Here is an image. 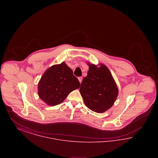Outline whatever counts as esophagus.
<instances>
[{
	"mask_svg": "<svg viewBox=\"0 0 158 158\" xmlns=\"http://www.w3.org/2000/svg\"><path fill=\"white\" fill-rule=\"evenodd\" d=\"M82 77H78V79H79V81L80 83L82 82Z\"/></svg>",
	"mask_w": 158,
	"mask_h": 158,
	"instance_id": "34e87169",
	"label": "esophagus"
}]
</instances>
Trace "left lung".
Here are the masks:
<instances>
[{"mask_svg": "<svg viewBox=\"0 0 158 158\" xmlns=\"http://www.w3.org/2000/svg\"><path fill=\"white\" fill-rule=\"evenodd\" d=\"M87 76L83 79L80 93L85 105L90 110L104 113L115 102L118 90L113 76L103 64L100 67L88 63Z\"/></svg>", "mask_w": 158, "mask_h": 158, "instance_id": "left-lung-1", "label": "left lung"}]
</instances>
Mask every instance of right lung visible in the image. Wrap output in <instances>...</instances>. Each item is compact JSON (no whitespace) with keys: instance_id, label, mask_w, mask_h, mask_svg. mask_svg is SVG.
Listing matches in <instances>:
<instances>
[{"instance_id":"add662e5","label":"right lung","mask_w":158,"mask_h":158,"mask_svg":"<svg viewBox=\"0 0 158 158\" xmlns=\"http://www.w3.org/2000/svg\"><path fill=\"white\" fill-rule=\"evenodd\" d=\"M80 87V82L73 71L62 62L48 68L43 75L38 85V94L47 105H58L69 93Z\"/></svg>"}]
</instances>
